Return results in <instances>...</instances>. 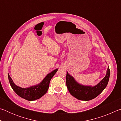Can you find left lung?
I'll return each instance as SVG.
<instances>
[{
    "label": "left lung",
    "mask_w": 121,
    "mask_h": 121,
    "mask_svg": "<svg viewBox=\"0 0 121 121\" xmlns=\"http://www.w3.org/2000/svg\"><path fill=\"white\" fill-rule=\"evenodd\" d=\"M110 76L109 67L106 71V75L100 82L95 86L82 85L77 82L72 76L67 71L66 85L68 91L73 97L76 99L89 101L97 97L105 89L108 84Z\"/></svg>",
    "instance_id": "1"
}]
</instances>
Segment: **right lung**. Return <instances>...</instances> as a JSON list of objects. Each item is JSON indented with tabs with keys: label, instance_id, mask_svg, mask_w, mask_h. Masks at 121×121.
<instances>
[{
	"label": "right lung",
	"instance_id": "obj_1",
	"mask_svg": "<svg viewBox=\"0 0 121 121\" xmlns=\"http://www.w3.org/2000/svg\"><path fill=\"white\" fill-rule=\"evenodd\" d=\"M58 70V69H56L48 73L38 84L26 88H22L15 85L9 73L8 77L12 88L18 95L28 101H34L39 99L47 92L51 79Z\"/></svg>",
	"mask_w": 121,
	"mask_h": 121
}]
</instances>
